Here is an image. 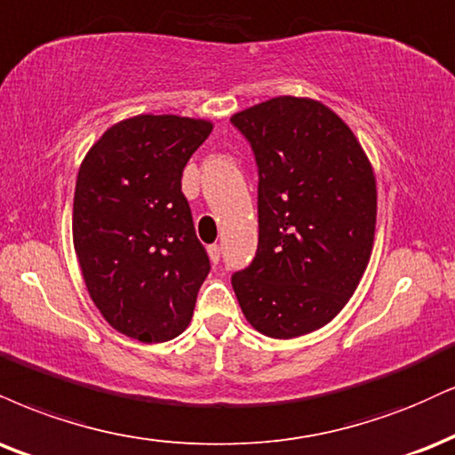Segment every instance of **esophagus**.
I'll return each mask as SVG.
<instances>
[{
  "instance_id": "34e87169",
  "label": "esophagus",
  "mask_w": 455,
  "mask_h": 455,
  "mask_svg": "<svg viewBox=\"0 0 455 455\" xmlns=\"http://www.w3.org/2000/svg\"><path fill=\"white\" fill-rule=\"evenodd\" d=\"M207 251H210V259H212V262L213 265H218V262H220V245L218 243H213V245H210V248H207Z\"/></svg>"
}]
</instances>
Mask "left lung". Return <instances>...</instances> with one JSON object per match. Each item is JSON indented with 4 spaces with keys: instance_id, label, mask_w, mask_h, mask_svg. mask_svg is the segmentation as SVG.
<instances>
[{
    "instance_id": "left-lung-1",
    "label": "left lung",
    "mask_w": 455,
    "mask_h": 455,
    "mask_svg": "<svg viewBox=\"0 0 455 455\" xmlns=\"http://www.w3.org/2000/svg\"><path fill=\"white\" fill-rule=\"evenodd\" d=\"M259 167V248L231 283L245 320L273 339L322 328L346 307L375 237V175L324 103L275 97L231 118Z\"/></svg>"
}]
</instances>
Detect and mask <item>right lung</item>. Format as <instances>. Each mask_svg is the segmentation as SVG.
Masks as SVG:
<instances>
[{
	"label": "right lung",
	"instance_id": "right-lung-1",
	"mask_svg": "<svg viewBox=\"0 0 455 455\" xmlns=\"http://www.w3.org/2000/svg\"><path fill=\"white\" fill-rule=\"evenodd\" d=\"M207 120L173 114L109 127L82 161L74 248L84 283L109 326L144 343L178 337L193 317L210 259L182 193Z\"/></svg>",
	"mask_w": 455,
	"mask_h": 455
}]
</instances>
